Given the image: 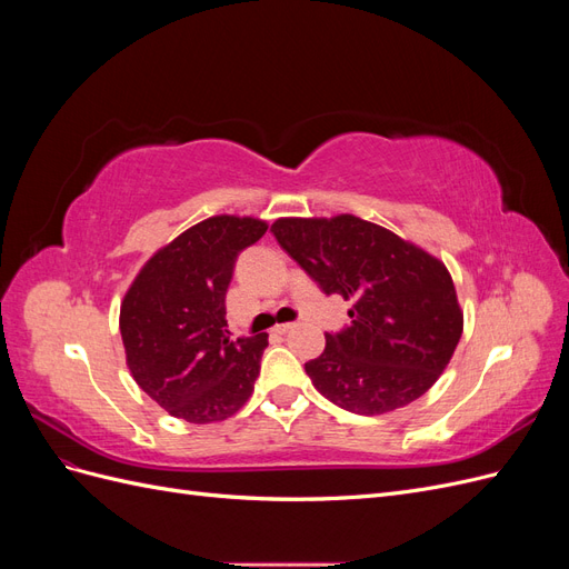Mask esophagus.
<instances>
[{"label":"esophagus","instance_id":"obj_1","mask_svg":"<svg viewBox=\"0 0 569 569\" xmlns=\"http://www.w3.org/2000/svg\"><path fill=\"white\" fill-rule=\"evenodd\" d=\"M289 330H291V322H282V325H274V327H272L274 335H284V332H289Z\"/></svg>","mask_w":569,"mask_h":569}]
</instances>
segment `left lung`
<instances>
[{
    "label": "left lung",
    "instance_id": "8db88e82",
    "mask_svg": "<svg viewBox=\"0 0 569 569\" xmlns=\"http://www.w3.org/2000/svg\"><path fill=\"white\" fill-rule=\"evenodd\" d=\"M270 232L325 295L353 301L351 325L327 332L306 363L335 406L380 416L432 387L458 347L462 313L435 256L356 216L280 218Z\"/></svg>",
    "mask_w": 569,
    "mask_h": 569
}]
</instances>
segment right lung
<instances>
[{"instance_id": "right-lung-1", "label": "right lung", "mask_w": 569, "mask_h": 569, "mask_svg": "<svg viewBox=\"0 0 569 569\" xmlns=\"http://www.w3.org/2000/svg\"><path fill=\"white\" fill-rule=\"evenodd\" d=\"M268 226L216 216L153 253L120 306L128 368L170 416L206 425L242 408L261 370L268 335L232 339L226 295L237 256Z\"/></svg>"}]
</instances>
